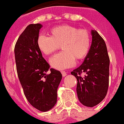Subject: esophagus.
Here are the masks:
<instances>
[{"instance_id": "obj_1", "label": "esophagus", "mask_w": 124, "mask_h": 124, "mask_svg": "<svg viewBox=\"0 0 124 124\" xmlns=\"http://www.w3.org/2000/svg\"><path fill=\"white\" fill-rule=\"evenodd\" d=\"M62 76L64 77V76H65L66 75H67V72H65V71H62Z\"/></svg>"}]
</instances>
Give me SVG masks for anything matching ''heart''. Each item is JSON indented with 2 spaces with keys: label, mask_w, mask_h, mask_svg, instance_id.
Segmentation results:
<instances>
[{
  "label": "heart",
  "mask_w": 124,
  "mask_h": 124,
  "mask_svg": "<svg viewBox=\"0 0 124 124\" xmlns=\"http://www.w3.org/2000/svg\"><path fill=\"white\" fill-rule=\"evenodd\" d=\"M50 36L40 35L37 39L38 48L47 56L52 55L60 46L62 52L50 60V65L59 70L74 65L86 57L90 48V33L86 29L71 25L58 26L50 30Z\"/></svg>",
  "instance_id": "obj_1"
}]
</instances>
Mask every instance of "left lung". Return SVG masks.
Segmentation results:
<instances>
[{"label": "left lung", "mask_w": 124, "mask_h": 124, "mask_svg": "<svg viewBox=\"0 0 124 124\" xmlns=\"http://www.w3.org/2000/svg\"><path fill=\"white\" fill-rule=\"evenodd\" d=\"M88 54L79 67L71 72L77 79L76 92L81 104L93 107L106 95L109 85V58L104 39L95 30ZM81 73L85 76L81 77Z\"/></svg>", "instance_id": "left-lung-1"}]
</instances>
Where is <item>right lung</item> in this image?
<instances>
[{
    "label": "right lung",
    "instance_id": "add662e5",
    "mask_svg": "<svg viewBox=\"0 0 124 124\" xmlns=\"http://www.w3.org/2000/svg\"><path fill=\"white\" fill-rule=\"evenodd\" d=\"M41 24H31L20 35L15 47L16 70L24 94L29 103L41 111L55 105L61 72L50 69L37 45Z\"/></svg>",
    "mask_w": 124,
    "mask_h": 124
}]
</instances>
